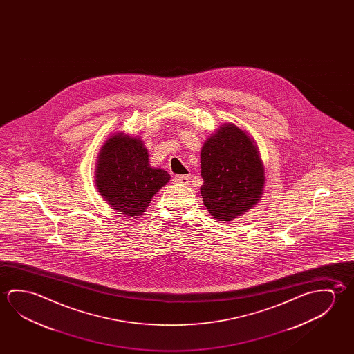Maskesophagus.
<instances>
[{
	"instance_id": "1",
	"label": "esophagus",
	"mask_w": 354,
	"mask_h": 354,
	"mask_svg": "<svg viewBox=\"0 0 354 354\" xmlns=\"http://www.w3.org/2000/svg\"><path fill=\"white\" fill-rule=\"evenodd\" d=\"M190 176L189 175H175L174 183L180 184V185H189Z\"/></svg>"
}]
</instances>
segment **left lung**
<instances>
[{"instance_id":"1","label":"left lung","mask_w":354,"mask_h":354,"mask_svg":"<svg viewBox=\"0 0 354 354\" xmlns=\"http://www.w3.org/2000/svg\"><path fill=\"white\" fill-rule=\"evenodd\" d=\"M203 205L217 221H230L254 207L266 184L254 140L234 123L222 124L201 148Z\"/></svg>"}]
</instances>
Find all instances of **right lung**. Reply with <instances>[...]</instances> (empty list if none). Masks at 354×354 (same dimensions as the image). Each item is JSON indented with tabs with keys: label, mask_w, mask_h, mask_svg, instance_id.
Wrapping results in <instances>:
<instances>
[{
	"label": "right lung",
	"mask_w": 354,
	"mask_h": 354,
	"mask_svg": "<svg viewBox=\"0 0 354 354\" xmlns=\"http://www.w3.org/2000/svg\"><path fill=\"white\" fill-rule=\"evenodd\" d=\"M170 175L149 164L143 140L123 132L110 136L96 162L95 185L112 209L127 217L145 212Z\"/></svg>",
	"instance_id": "obj_1"
}]
</instances>
